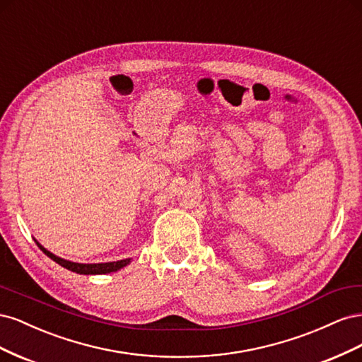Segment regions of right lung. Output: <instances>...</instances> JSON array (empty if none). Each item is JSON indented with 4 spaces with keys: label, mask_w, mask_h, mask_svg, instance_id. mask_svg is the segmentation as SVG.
Returning <instances> with one entry per match:
<instances>
[{
    "label": "right lung",
    "mask_w": 362,
    "mask_h": 362,
    "mask_svg": "<svg viewBox=\"0 0 362 362\" xmlns=\"http://www.w3.org/2000/svg\"><path fill=\"white\" fill-rule=\"evenodd\" d=\"M36 245L40 247L43 254L48 255L52 261H56L57 264H60L62 267L68 269L71 272L80 273V275H104V273H110V272H116L119 269H122L129 262V258H128V259H120V261H113V262H101V264H80V262H72L68 259H63L60 257H56L54 254H51L49 250L40 246L37 242H36Z\"/></svg>",
    "instance_id": "obj_1"
}]
</instances>
